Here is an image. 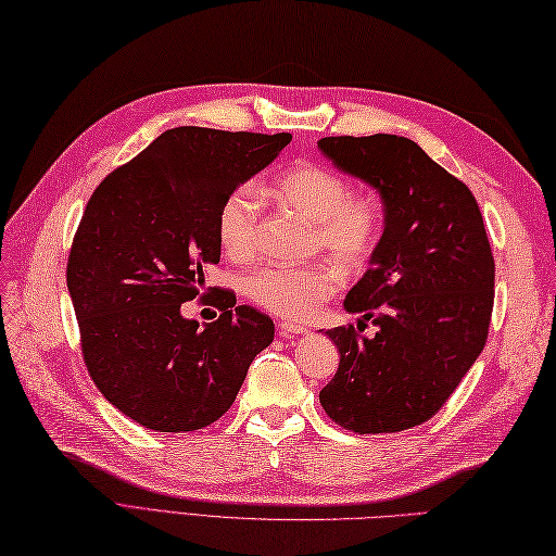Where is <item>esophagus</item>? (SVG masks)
<instances>
[{"mask_svg":"<svg viewBox=\"0 0 556 556\" xmlns=\"http://www.w3.org/2000/svg\"><path fill=\"white\" fill-rule=\"evenodd\" d=\"M308 328L302 323H292V320H286V323H278V334L286 337V340H290V337H296V334H306Z\"/></svg>","mask_w":556,"mask_h":556,"instance_id":"esophagus-1","label":"esophagus"}]
</instances>
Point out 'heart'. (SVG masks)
<instances>
[{
	"mask_svg": "<svg viewBox=\"0 0 556 556\" xmlns=\"http://www.w3.org/2000/svg\"><path fill=\"white\" fill-rule=\"evenodd\" d=\"M276 193L286 205L314 222V250L330 252L346 268H363L380 245L384 212L380 198L351 191L344 174L302 162L276 179ZM262 198L254 184H238L216 212V238L236 262H245L260 248ZM342 268L332 262L274 264L245 278V296L280 318H306L342 288Z\"/></svg>",
	"mask_w": 556,
	"mask_h": 556,
	"instance_id": "obj_1",
	"label": "heart"
}]
</instances>
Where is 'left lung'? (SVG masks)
Returning a JSON list of instances; mask_svg holds the SVG:
<instances>
[{"label":"left lung","mask_w":556,"mask_h":556,"mask_svg":"<svg viewBox=\"0 0 556 556\" xmlns=\"http://www.w3.org/2000/svg\"><path fill=\"white\" fill-rule=\"evenodd\" d=\"M325 157L370 184L384 233L370 268L344 300L354 325L325 334L340 368L320 391L332 422L356 434H394L427 422L451 399L489 340L495 262L477 198L415 141L396 134L325 137Z\"/></svg>","instance_id":"left-lung-1"}]
</instances>
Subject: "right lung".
<instances>
[{
    "label": "right lung",
    "instance_id": "add662e5",
    "mask_svg": "<svg viewBox=\"0 0 556 556\" xmlns=\"http://www.w3.org/2000/svg\"><path fill=\"white\" fill-rule=\"evenodd\" d=\"M292 134L167 129L89 198L67 256V292L93 384L119 413L155 431H193L231 408L274 320L231 290L200 328L181 304L200 296L216 264V212L262 172ZM210 296V292L205 294Z\"/></svg>",
    "mask_w": 556,
    "mask_h": 556
}]
</instances>
